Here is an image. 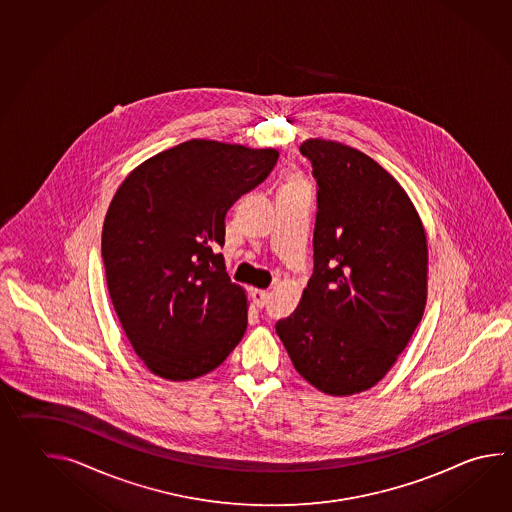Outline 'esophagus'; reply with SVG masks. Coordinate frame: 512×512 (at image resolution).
<instances>
[{
	"label": "esophagus",
	"mask_w": 512,
	"mask_h": 512,
	"mask_svg": "<svg viewBox=\"0 0 512 512\" xmlns=\"http://www.w3.org/2000/svg\"><path fill=\"white\" fill-rule=\"evenodd\" d=\"M251 297H253V303L257 308H264L270 299V292L268 290H253Z\"/></svg>",
	"instance_id": "1"
}]
</instances>
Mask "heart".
I'll list each match as a JSON object with an SVG mask.
<instances>
[{
  "label": "heart",
  "mask_w": 512,
  "mask_h": 512,
  "mask_svg": "<svg viewBox=\"0 0 512 512\" xmlns=\"http://www.w3.org/2000/svg\"><path fill=\"white\" fill-rule=\"evenodd\" d=\"M292 182H299V180H292Z\"/></svg>",
  "instance_id": "obj_1"
}]
</instances>
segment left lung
<instances>
[{"mask_svg": "<svg viewBox=\"0 0 512 512\" xmlns=\"http://www.w3.org/2000/svg\"><path fill=\"white\" fill-rule=\"evenodd\" d=\"M317 180L313 273L275 324L295 370L330 396L385 377L427 304V237L396 178L354 147L310 138Z\"/></svg>", "mask_w": 512, "mask_h": 512, "instance_id": "1", "label": "left lung"}]
</instances>
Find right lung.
<instances>
[{
    "label": "right lung",
    "mask_w": 512,
    "mask_h": 512,
    "mask_svg": "<svg viewBox=\"0 0 512 512\" xmlns=\"http://www.w3.org/2000/svg\"><path fill=\"white\" fill-rule=\"evenodd\" d=\"M279 151L188 140L133 169L107 209L105 281L136 355L169 381L224 363L248 299L222 253L228 209L270 175Z\"/></svg>",
    "instance_id": "right-lung-1"
}]
</instances>
